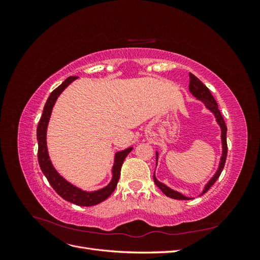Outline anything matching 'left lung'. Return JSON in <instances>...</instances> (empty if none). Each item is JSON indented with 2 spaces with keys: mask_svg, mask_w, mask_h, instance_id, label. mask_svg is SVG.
<instances>
[{
  "mask_svg": "<svg viewBox=\"0 0 260 260\" xmlns=\"http://www.w3.org/2000/svg\"><path fill=\"white\" fill-rule=\"evenodd\" d=\"M188 90H190V92L192 93V95L195 96L198 100L202 101L204 105H205L209 111L215 115L216 117V120L218 122V124L220 125V128H221V142H222V156L221 158H220V162H219V168L218 170L216 171L215 176L212 177L209 181L208 183L205 185V187H204L203 190V193L201 195H203L204 193H206L210 186L214 184L217 179L219 178V176L221 175V172L223 170V167H224V164H225V159H226V153H228V145H226V125H225V122L223 120V117L221 115V113H220L219 108H218V104L216 100L214 99V96L211 95V93L209 91V89L207 88V86L204 84L198 77H195L193 74H190V85H188ZM157 159H158V152H156V166H157ZM154 182L155 184L158 186L161 192L168 196V198H171V199H175V200H192L191 198H186V196L182 195L181 193L172 190V188L168 187L166 184H164L161 182H159L158 180L156 179L155 177V172H154Z\"/></svg>",
  "mask_w": 260,
  "mask_h": 260,
  "instance_id": "left-lung-1",
  "label": "left lung"
}]
</instances>
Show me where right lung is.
Listing matches in <instances>:
<instances>
[{"label":"right lung","instance_id":"obj_1","mask_svg":"<svg viewBox=\"0 0 260 260\" xmlns=\"http://www.w3.org/2000/svg\"><path fill=\"white\" fill-rule=\"evenodd\" d=\"M78 77H68L67 79L62 82L59 86L55 89L46 101L43 108V114L41 119L38 123L37 128V140H38V160L43 175L48 179L49 183L54 188L59 196H61L65 201H68L78 206H93L105 201L109 195H111L117 186L118 180L120 177V170L123 164V160L127 155L132 151V147H129L124 151L117 152L115 154V161L113 166V178L112 181L105 187L101 188L98 191L85 192L81 188L73 185L62 178L58 172L53 167L52 161L50 159L48 146H46V130H48V124L51 117V113L53 106L56 102L59 94L64 91L67 86L76 80Z\"/></svg>","mask_w":260,"mask_h":260}]
</instances>
